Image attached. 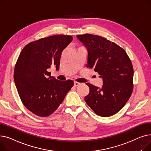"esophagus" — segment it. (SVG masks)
<instances>
[{
    "instance_id": "34e87169",
    "label": "esophagus",
    "mask_w": 151,
    "mask_h": 151,
    "mask_svg": "<svg viewBox=\"0 0 151 151\" xmlns=\"http://www.w3.org/2000/svg\"><path fill=\"white\" fill-rule=\"evenodd\" d=\"M79 85H80V83H78L76 81H75L74 82V86H78Z\"/></svg>"
}]
</instances>
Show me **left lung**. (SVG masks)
<instances>
[{
	"label": "left lung",
	"instance_id": "8db88e82",
	"mask_svg": "<svg viewBox=\"0 0 151 151\" xmlns=\"http://www.w3.org/2000/svg\"><path fill=\"white\" fill-rule=\"evenodd\" d=\"M76 37L88 51L87 67L93 68L103 80L100 88L86 83L90 89L84 97L86 104L99 116H113L124 106L132 95V62L124 49L105 38L88 34Z\"/></svg>",
	"mask_w": 151,
	"mask_h": 151
}]
</instances>
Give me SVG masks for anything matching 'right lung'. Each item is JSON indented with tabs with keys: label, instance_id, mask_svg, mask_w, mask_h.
I'll list each match as a JSON object with an SVG mask.
<instances>
[{
	"label": "right lung",
	"instance_id": "1",
	"mask_svg": "<svg viewBox=\"0 0 151 151\" xmlns=\"http://www.w3.org/2000/svg\"><path fill=\"white\" fill-rule=\"evenodd\" d=\"M70 35H55L27 44L16 63L14 81L22 104L40 117L53 113L72 88L71 80L59 81L48 70H59L61 54L72 41Z\"/></svg>",
	"mask_w": 151,
	"mask_h": 151
}]
</instances>
